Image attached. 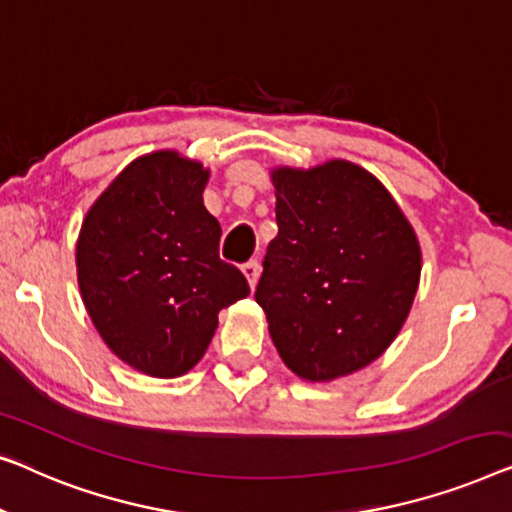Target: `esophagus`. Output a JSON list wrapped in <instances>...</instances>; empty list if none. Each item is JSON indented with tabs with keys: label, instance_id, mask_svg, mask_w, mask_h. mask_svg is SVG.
I'll return each instance as SVG.
<instances>
[{
	"label": "esophagus",
	"instance_id": "34e87169",
	"mask_svg": "<svg viewBox=\"0 0 512 512\" xmlns=\"http://www.w3.org/2000/svg\"><path fill=\"white\" fill-rule=\"evenodd\" d=\"M243 276H246V280H248V285L253 287L255 290V285H257V278H259V262L257 259H250L248 264H243Z\"/></svg>",
	"mask_w": 512,
	"mask_h": 512
}]
</instances>
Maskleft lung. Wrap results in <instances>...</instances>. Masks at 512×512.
Returning a JSON list of instances; mask_svg holds the SVG:
<instances>
[{"label": "left lung", "instance_id": "1", "mask_svg": "<svg viewBox=\"0 0 512 512\" xmlns=\"http://www.w3.org/2000/svg\"><path fill=\"white\" fill-rule=\"evenodd\" d=\"M271 183L278 236L255 301L287 369L331 383L397 338L420 285V241L390 190L355 162L276 167Z\"/></svg>", "mask_w": 512, "mask_h": 512}]
</instances>
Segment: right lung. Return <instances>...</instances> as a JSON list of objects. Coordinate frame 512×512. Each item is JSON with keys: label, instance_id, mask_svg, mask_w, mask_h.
<instances>
[{"label": "right lung", "instance_id": "obj_1", "mask_svg": "<svg viewBox=\"0 0 512 512\" xmlns=\"http://www.w3.org/2000/svg\"><path fill=\"white\" fill-rule=\"evenodd\" d=\"M208 176L178 150L136 157L78 232V287L92 325L146 376H185L204 357L218 313L250 294L243 273L218 257L222 229L204 206Z\"/></svg>", "mask_w": 512, "mask_h": 512}]
</instances>
